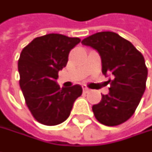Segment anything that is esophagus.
I'll use <instances>...</instances> for the list:
<instances>
[{"label":"esophagus","instance_id":"1","mask_svg":"<svg viewBox=\"0 0 152 152\" xmlns=\"http://www.w3.org/2000/svg\"><path fill=\"white\" fill-rule=\"evenodd\" d=\"M82 89H83V92L84 93H88V88L87 87H82Z\"/></svg>","mask_w":152,"mask_h":152}]
</instances>
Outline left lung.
<instances>
[{
  "label": "left lung",
  "mask_w": 152,
  "mask_h": 152,
  "mask_svg": "<svg viewBox=\"0 0 152 152\" xmlns=\"http://www.w3.org/2000/svg\"><path fill=\"white\" fill-rule=\"evenodd\" d=\"M81 43L99 52L103 74L114 76L107 81L109 93L92 107L95 117L107 126L126 122L134 114L146 88L148 69L143 55L131 42L110 31L91 35Z\"/></svg>",
  "instance_id": "obj_1"
}]
</instances>
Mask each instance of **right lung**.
I'll return each instance as SVG.
<instances>
[{
	"instance_id": "right-lung-1",
	"label": "right lung",
	"mask_w": 152,
	"mask_h": 152,
	"mask_svg": "<svg viewBox=\"0 0 152 152\" xmlns=\"http://www.w3.org/2000/svg\"><path fill=\"white\" fill-rule=\"evenodd\" d=\"M78 37L48 34L33 39L21 51L18 62L20 86L34 118L45 125H56L70 115L73 102L82 88L80 85L60 88L55 80L68 62Z\"/></svg>"
}]
</instances>
